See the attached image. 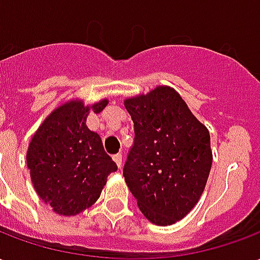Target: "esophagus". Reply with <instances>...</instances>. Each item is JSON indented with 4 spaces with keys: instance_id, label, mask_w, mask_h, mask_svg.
<instances>
[{
    "instance_id": "1",
    "label": "esophagus",
    "mask_w": 260,
    "mask_h": 260,
    "mask_svg": "<svg viewBox=\"0 0 260 260\" xmlns=\"http://www.w3.org/2000/svg\"><path fill=\"white\" fill-rule=\"evenodd\" d=\"M114 161L117 163L118 166V169H121V166H122V154L121 153H117V154H114Z\"/></svg>"
}]
</instances>
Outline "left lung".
<instances>
[{
  "mask_svg": "<svg viewBox=\"0 0 260 260\" xmlns=\"http://www.w3.org/2000/svg\"><path fill=\"white\" fill-rule=\"evenodd\" d=\"M135 138L124 166L125 182L145 217L170 225L184 218L206 186L210 135L171 87L125 100Z\"/></svg>",
  "mask_w": 260,
  "mask_h": 260,
  "instance_id": "8db88e82",
  "label": "left lung"
}]
</instances>
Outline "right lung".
<instances>
[{"label":"right lung","mask_w":260,"mask_h":260,"mask_svg":"<svg viewBox=\"0 0 260 260\" xmlns=\"http://www.w3.org/2000/svg\"><path fill=\"white\" fill-rule=\"evenodd\" d=\"M107 100L91 106L100 113ZM90 107L71 102L48 115L31 138L27 167L37 195L62 216H75L99 199L117 164L99 134L86 126Z\"/></svg>","instance_id":"add662e5"}]
</instances>
